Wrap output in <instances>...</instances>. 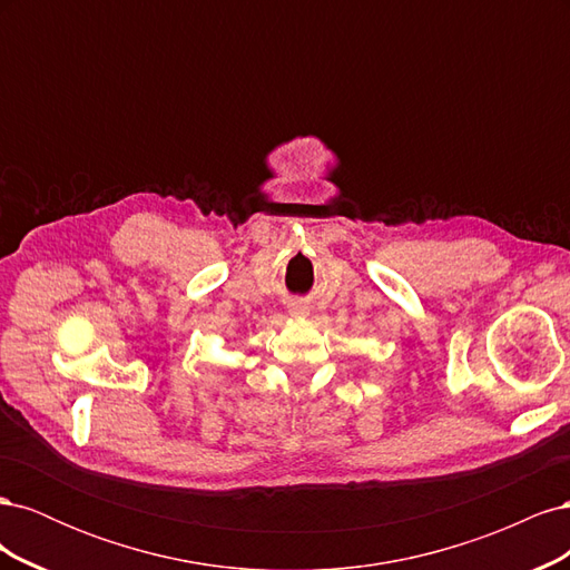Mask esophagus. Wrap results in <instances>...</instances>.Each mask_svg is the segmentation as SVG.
I'll return each mask as SVG.
<instances>
[{
  "instance_id": "1",
  "label": "esophagus",
  "mask_w": 570,
  "mask_h": 570,
  "mask_svg": "<svg viewBox=\"0 0 570 570\" xmlns=\"http://www.w3.org/2000/svg\"><path fill=\"white\" fill-rule=\"evenodd\" d=\"M289 312H292V316H306V306L304 304H292Z\"/></svg>"
}]
</instances>
